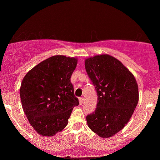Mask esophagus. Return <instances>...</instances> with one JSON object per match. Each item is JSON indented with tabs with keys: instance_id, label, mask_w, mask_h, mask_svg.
Wrapping results in <instances>:
<instances>
[{
	"instance_id": "34e87169",
	"label": "esophagus",
	"mask_w": 160,
	"mask_h": 160,
	"mask_svg": "<svg viewBox=\"0 0 160 160\" xmlns=\"http://www.w3.org/2000/svg\"><path fill=\"white\" fill-rule=\"evenodd\" d=\"M84 102V98H82V97L79 98V103H80V104H82V102Z\"/></svg>"
}]
</instances>
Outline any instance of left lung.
I'll return each mask as SVG.
<instances>
[{
	"instance_id": "1",
	"label": "left lung",
	"mask_w": 160,
	"mask_h": 160,
	"mask_svg": "<svg viewBox=\"0 0 160 160\" xmlns=\"http://www.w3.org/2000/svg\"><path fill=\"white\" fill-rule=\"evenodd\" d=\"M85 68L98 95L96 109L86 117L88 126L101 138L113 136L127 124L138 102L136 80L108 54L86 58Z\"/></svg>"
}]
</instances>
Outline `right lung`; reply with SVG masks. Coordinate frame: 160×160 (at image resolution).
I'll return each mask as SVG.
<instances>
[{
    "mask_svg": "<svg viewBox=\"0 0 160 160\" xmlns=\"http://www.w3.org/2000/svg\"><path fill=\"white\" fill-rule=\"evenodd\" d=\"M78 58L53 56L24 77L19 93L28 120L39 135L50 137L65 128L73 108L79 104L71 77Z\"/></svg>",
    "mask_w": 160,
    "mask_h": 160,
    "instance_id": "add662e5",
    "label": "right lung"
}]
</instances>
